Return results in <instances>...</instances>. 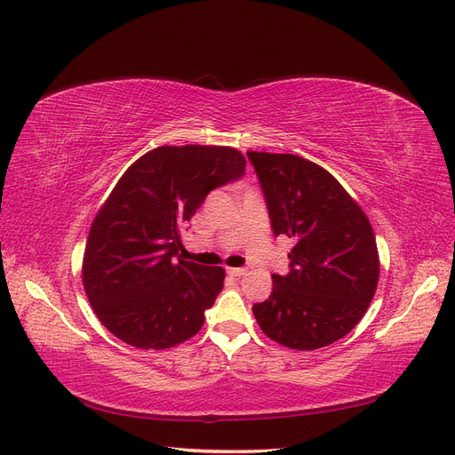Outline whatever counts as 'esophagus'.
<instances>
[{
  "label": "esophagus",
  "mask_w": 455,
  "mask_h": 455,
  "mask_svg": "<svg viewBox=\"0 0 455 455\" xmlns=\"http://www.w3.org/2000/svg\"><path fill=\"white\" fill-rule=\"evenodd\" d=\"M227 272H228V275H232V277H242V275L247 274L245 267H227Z\"/></svg>",
  "instance_id": "esophagus-1"
}]
</instances>
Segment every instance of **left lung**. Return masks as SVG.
<instances>
[{"instance_id":"left-lung-1","label":"left lung","mask_w":455,"mask_h":455,"mask_svg":"<svg viewBox=\"0 0 455 455\" xmlns=\"http://www.w3.org/2000/svg\"><path fill=\"white\" fill-rule=\"evenodd\" d=\"M275 236L296 242L289 274H274L267 299L253 306L267 338L296 350L338 341L365 315L379 283L369 219L341 183L291 154L247 151Z\"/></svg>"}]
</instances>
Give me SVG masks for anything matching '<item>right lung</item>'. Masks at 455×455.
Returning <instances> with one entry per match:
<instances>
[{"mask_svg":"<svg viewBox=\"0 0 455 455\" xmlns=\"http://www.w3.org/2000/svg\"><path fill=\"white\" fill-rule=\"evenodd\" d=\"M234 148L161 146L116 183L92 225L82 281L99 321L137 348H168L204 324L225 272L180 255L185 221L208 193L238 181Z\"/></svg>","mask_w":455,"mask_h":455,"instance_id":"add662e5","label":"right lung"}]
</instances>
